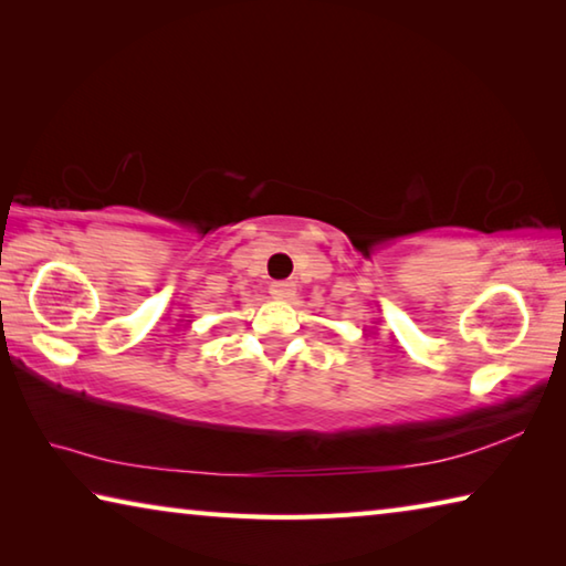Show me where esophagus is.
I'll list each match as a JSON object with an SVG mask.
<instances>
[{
	"label": "esophagus",
	"instance_id": "obj_1",
	"mask_svg": "<svg viewBox=\"0 0 566 566\" xmlns=\"http://www.w3.org/2000/svg\"><path fill=\"white\" fill-rule=\"evenodd\" d=\"M294 292H296V284L290 282V280L272 282V284H270V294L274 296V300H292Z\"/></svg>",
	"mask_w": 566,
	"mask_h": 566
}]
</instances>
